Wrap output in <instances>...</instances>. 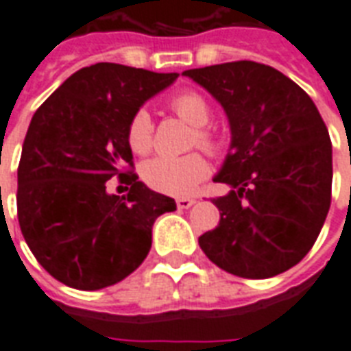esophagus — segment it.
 Here are the masks:
<instances>
[{"instance_id":"1","label":"esophagus","mask_w":351,"mask_h":351,"mask_svg":"<svg viewBox=\"0 0 351 351\" xmlns=\"http://www.w3.org/2000/svg\"><path fill=\"white\" fill-rule=\"evenodd\" d=\"M193 205H195V199H190V197L176 199V206H178V208H190V206Z\"/></svg>"}]
</instances>
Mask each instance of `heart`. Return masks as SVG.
I'll return each instance as SVG.
<instances>
[{
    "instance_id": "heart-1",
    "label": "heart",
    "mask_w": 351,
    "mask_h": 351,
    "mask_svg": "<svg viewBox=\"0 0 351 351\" xmlns=\"http://www.w3.org/2000/svg\"><path fill=\"white\" fill-rule=\"evenodd\" d=\"M169 105L178 114V118H182L184 122L195 128L193 145H197L199 148L210 154L220 152L226 141L220 133L205 128L206 123L210 122L213 110H210L208 101L201 93L195 90L178 93L171 99ZM128 145H130L131 152L138 154V156H146L152 150L154 123L145 108H141L131 116L130 123H128ZM208 171H210L208 161L199 152H191L180 156V158L161 156V158L148 160L141 169V175L152 190L165 193V195L180 197V195H188L195 190L197 184L205 180Z\"/></svg>"
}]
</instances>
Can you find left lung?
Listing matches in <instances>:
<instances>
[{"mask_svg":"<svg viewBox=\"0 0 351 351\" xmlns=\"http://www.w3.org/2000/svg\"><path fill=\"white\" fill-rule=\"evenodd\" d=\"M228 114L231 145L214 182L220 223L199 237L206 258L241 278H271L301 261L331 206L332 148L314 101L258 62L188 69Z\"/></svg>","mask_w":351,"mask_h":351,"instance_id":"1","label":"left lung"}]
</instances>
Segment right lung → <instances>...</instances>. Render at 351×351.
<instances>
[{
    "label": "right lung",
    "mask_w": 351,
    "mask_h": 351,
    "mask_svg": "<svg viewBox=\"0 0 351 351\" xmlns=\"http://www.w3.org/2000/svg\"><path fill=\"white\" fill-rule=\"evenodd\" d=\"M176 73L95 64L73 73L27 128L19 165V223L43 269L75 289L112 286L137 269L152 246L158 216L176 210L131 171L128 123ZM119 175L128 196L106 191Z\"/></svg>",
    "instance_id": "obj_1"
}]
</instances>
